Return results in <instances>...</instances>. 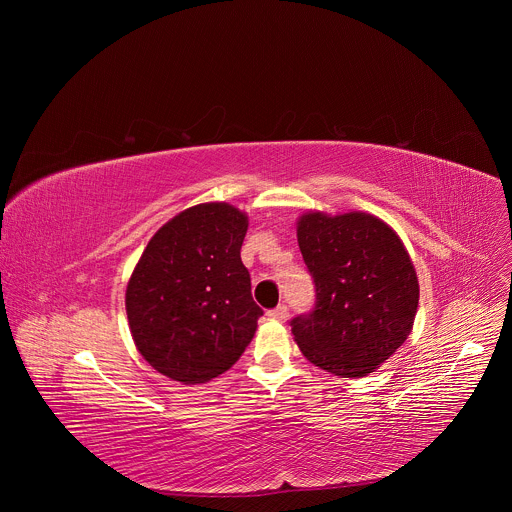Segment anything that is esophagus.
Instances as JSON below:
<instances>
[{
  "instance_id": "34e87169",
  "label": "esophagus",
  "mask_w": 512,
  "mask_h": 512,
  "mask_svg": "<svg viewBox=\"0 0 512 512\" xmlns=\"http://www.w3.org/2000/svg\"><path fill=\"white\" fill-rule=\"evenodd\" d=\"M267 316H269L271 320H277V322H285V320H287V316H289V310H287V306H277L275 310L267 312Z\"/></svg>"
}]
</instances>
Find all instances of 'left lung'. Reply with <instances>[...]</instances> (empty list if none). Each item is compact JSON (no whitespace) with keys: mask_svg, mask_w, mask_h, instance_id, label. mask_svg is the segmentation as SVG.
I'll list each match as a JSON object with an SVG mask.
<instances>
[{"mask_svg":"<svg viewBox=\"0 0 512 512\" xmlns=\"http://www.w3.org/2000/svg\"><path fill=\"white\" fill-rule=\"evenodd\" d=\"M298 245L316 285V308L291 320L302 354L326 373H375L413 330L419 281L399 235L383 218L308 210Z\"/></svg>","mask_w":512,"mask_h":512,"instance_id":"1","label":"left lung"}]
</instances>
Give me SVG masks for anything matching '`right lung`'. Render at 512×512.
I'll return each instance as SVG.
<instances>
[{
    "label": "right lung",
    "mask_w": 512,
    "mask_h": 512,
    "mask_svg": "<svg viewBox=\"0 0 512 512\" xmlns=\"http://www.w3.org/2000/svg\"><path fill=\"white\" fill-rule=\"evenodd\" d=\"M249 216L229 202L176 214L143 249L125 289L139 354L158 373L200 385L229 371L263 310L241 261Z\"/></svg>",
    "instance_id": "add662e5"
}]
</instances>
